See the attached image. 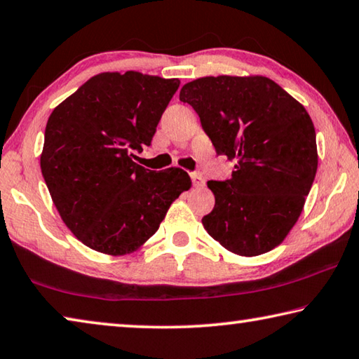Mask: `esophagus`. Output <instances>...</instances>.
<instances>
[{"label": "esophagus", "instance_id": "esophagus-1", "mask_svg": "<svg viewBox=\"0 0 359 359\" xmlns=\"http://www.w3.org/2000/svg\"><path fill=\"white\" fill-rule=\"evenodd\" d=\"M191 180H193V185L196 188H204L205 187V180L201 174L198 172H193L191 174Z\"/></svg>", "mask_w": 359, "mask_h": 359}]
</instances>
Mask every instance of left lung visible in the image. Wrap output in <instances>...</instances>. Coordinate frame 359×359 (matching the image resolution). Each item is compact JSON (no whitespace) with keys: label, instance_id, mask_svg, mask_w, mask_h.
<instances>
[{"label":"left lung","instance_id":"1","mask_svg":"<svg viewBox=\"0 0 359 359\" xmlns=\"http://www.w3.org/2000/svg\"><path fill=\"white\" fill-rule=\"evenodd\" d=\"M180 101L196 111L217 155L236 161L231 179L208 182L215 205L203 217L205 231L241 257L282 244L317 174L311 115L263 76L196 79L182 87Z\"/></svg>","mask_w":359,"mask_h":359}]
</instances>
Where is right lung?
Wrapping results in <instances>:
<instances>
[{"mask_svg":"<svg viewBox=\"0 0 359 359\" xmlns=\"http://www.w3.org/2000/svg\"><path fill=\"white\" fill-rule=\"evenodd\" d=\"M179 85L136 71L101 72L48 117L42 177L66 226L93 250H137L191 187L184 169L156 172L133 161L150 145Z\"/></svg>","mask_w":359,"mask_h":359,"instance_id":"right-lung-1","label":"right lung"}]
</instances>
